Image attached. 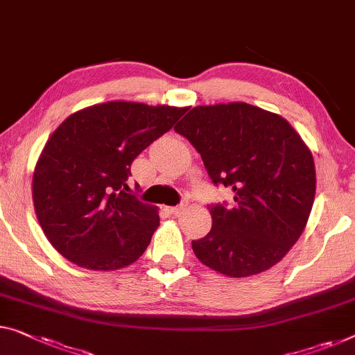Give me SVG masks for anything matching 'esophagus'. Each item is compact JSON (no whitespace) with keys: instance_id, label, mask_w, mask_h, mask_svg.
Instances as JSON below:
<instances>
[{"instance_id":"34e87169","label":"esophagus","mask_w":355,"mask_h":355,"mask_svg":"<svg viewBox=\"0 0 355 355\" xmlns=\"http://www.w3.org/2000/svg\"><path fill=\"white\" fill-rule=\"evenodd\" d=\"M180 209H182V205H175V207H167V211H171V214H178Z\"/></svg>"}]
</instances>
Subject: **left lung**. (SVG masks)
<instances>
[{
	"label": "left lung",
	"instance_id": "1",
	"mask_svg": "<svg viewBox=\"0 0 355 355\" xmlns=\"http://www.w3.org/2000/svg\"><path fill=\"white\" fill-rule=\"evenodd\" d=\"M234 202L211 204V230L193 241L200 263L247 277L279 263L300 239L315 196L309 148L282 116L244 102L194 107L175 127Z\"/></svg>",
	"mask_w": 355,
	"mask_h": 355
}]
</instances>
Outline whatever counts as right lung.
<instances>
[{
  "label": "right lung",
  "mask_w": 355,
  "mask_h": 355,
  "mask_svg": "<svg viewBox=\"0 0 355 355\" xmlns=\"http://www.w3.org/2000/svg\"><path fill=\"white\" fill-rule=\"evenodd\" d=\"M184 113L168 105L107 102L57 127L36 162L33 204L62 257L92 271H114L144 255L159 215L127 193L130 164Z\"/></svg>",
  "instance_id": "add662e5"
}]
</instances>
